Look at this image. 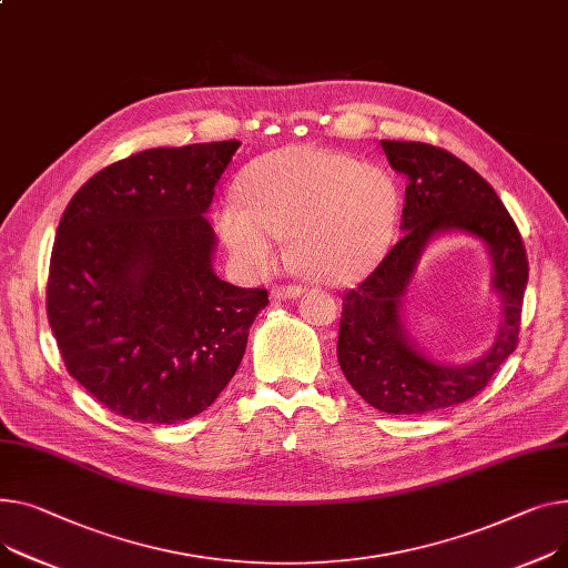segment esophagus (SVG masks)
Segmentation results:
<instances>
[{
  "instance_id": "34e87169",
  "label": "esophagus",
  "mask_w": 568,
  "mask_h": 568,
  "mask_svg": "<svg viewBox=\"0 0 568 568\" xmlns=\"http://www.w3.org/2000/svg\"><path fill=\"white\" fill-rule=\"evenodd\" d=\"M304 294V287L301 285H278L272 290V298L274 301H285V298H296Z\"/></svg>"
}]
</instances>
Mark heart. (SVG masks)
<instances>
[{"instance_id":"1","label":"heart","mask_w":568,"mask_h":568,"mask_svg":"<svg viewBox=\"0 0 568 568\" xmlns=\"http://www.w3.org/2000/svg\"><path fill=\"white\" fill-rule=\"evenodd\" d=\"M216 210V231L248 274L272 270L281 237L298 272L320 283L365 274L397 219V186L372 164L317 145H287L244 169Z\"/></svg>"}]
</instances>
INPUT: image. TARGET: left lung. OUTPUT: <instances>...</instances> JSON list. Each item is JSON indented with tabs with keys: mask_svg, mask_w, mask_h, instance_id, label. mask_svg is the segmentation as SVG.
I'll return each instance as SVG.
<instances>
[{
	"mask_svg": "<svg viewBox=\"0 0 568 568\" xmlns=\"http://www.w3.org/2000/svg\"><path fill=\"white\" fill-rule=\"evenodd\" d=\"M390 166L406 178L402 240L358 287L343 296L337 363L352 388L374 408L418 415L475 397L518 345L527 255L514 219L477 171L443 148L382 141ZM445 232L479 239L495 262L504 322L477 362L447 366L429 359L403 324V296L426 244Z\"/></svg>",
	"mask_w": 568,
	"mask_h": 568,
	"instance_id": "left-lung-1",
	"label": "left lung"
}]
</instances>
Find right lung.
<instances>
[{
	"label": "right lung",
	"instance_id": "right-lung-1",
	"mask_svg": "<svg viewBox=\"0 0 568 568\" xmlns=\"http://www.w3.org/2000/svg\"><path fill=\"white\" fill-rule=\"evenodd\" d=\"M240 141L143 150L68 203L50 260L48 320L68 374L134 423L205 410L237 372L267 290L221 281L205 219Z\"/></svg>",
	"mask_w": 568,
	"mask_h": 568
}]
</instances>
